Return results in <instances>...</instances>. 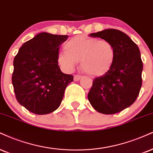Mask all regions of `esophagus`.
<instances>
[{
    "mask_svg": "<svg viewBox=\"0 0 153 153\" xmlns=\"http://www.w3.org/2000/svg\"><path fill=\"white\" fill-rule=\"evenodd\" d=\"M80 78H81V76L79 75H74V80L75 81H78L79 80H80Z\"/></svg>",
    "mask_w": 153,
    "mask_h": 153,
    "instance_id": "obj_1",
    "label": "esophagus"
}]
</instances>
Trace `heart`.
I'll return each mask as SVG.
<instances>
[{"label":"heart","instance_id":"1","mask_svg":"<svg viewBox=\"0 0 153 153\" xmlns=\"http://www.w3.org/2000/svg\"><path fill=\"white\" fill-rule=\"evenodd\" d=\"M64 50L58 55L59 65L71 71L80 60L82 69L92 76L106 74L115 59V48L107 40L77 36L64 44Z\"/></svg>","mask_w":153,"mask_h":153}]
</instances>
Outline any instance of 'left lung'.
<instances>
[{"mask_svg":"<svg viewBox=\"0 0 153 153\" xmlns=\"http://www.w3.org/2000/svg\"><path fill=\"white\" fill-rule=\"evenodd\" d=\"M89 36L110 41L115 48V59L106 74L93 80L88 100L100 113H119L134 103L140 91L143 64L139 48L128 35L116 29Z\"/></svg>","mask_w":153,"mask_h":153,"instance_id":"left-lung-1","label":"left lung"}]
</instances>
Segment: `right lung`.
I'll use <instances>...</instances> for the list:
<instances>
[{"label":"right lung","mask_w":153,"mask_h":153,"mask_svg":"<svg viewBox=\"0 0 153 153\" xmlns=\"http://www.w3.org/2000/svg\"><path fill=\"white\" fill-rule=\"evenodd\" d=\"M68 36L40 33L25 42L14 58L12 83L18 102L28 111L45 115L58 109L72 75L60 71L57 60Z\"/></svg>","instance_id":"add662e5"}]
</instances>
